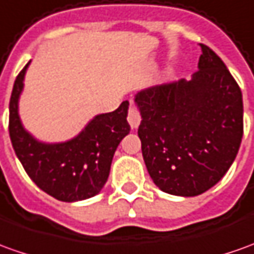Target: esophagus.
<instances>
[{
    "label": "esophagus",
    "instance_id": "34e87169",
    "mask_svg": "<svg viewBox=\"0 0 254 254\" xmlns=\"http://www.w3.org/2000/svg\"><path fill=\"white\" fill-rule=\"evenodd\" d=\"M140 114L139 111L134 108V107H129V113H127V122L132 129H136V127L140 125Z\"/></svg>",
    "mask_w": 254,
    "mask_h": 254
}]
</instances>
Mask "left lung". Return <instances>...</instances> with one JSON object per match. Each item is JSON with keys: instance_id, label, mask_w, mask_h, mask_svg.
<instances>
[{"instance_id": "1", "label": "left lung", "mask_w": 254, "mask_h": 254, "mask_svg": "<svg viewBox=\"0 0 254 254\" xmlns=\"http://www.w3.org/2000/svg\"><path fill=\"white\" fill-rule=\"evenodd\" d=\"M200 46L199 70L190 80L134 94L146 168L163 192L182 197L201 194L221 181L243 134L242 91L221 58Z\"/></svg>"}]
</instances>
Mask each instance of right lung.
Segmentation results:
<instances>
[{
	"label": "right lung",
	"mask_w": 254,
	"mask_h": 254,
	"mask_svg": "<svg viewBox=\"0 0 254 254\" xmlns=\"http://www.w3.org/2000/svg\"><path fill=\"white\" fill-rule=\"evenodd\" d=\"M27 62L19 73L9 101V136L19 161L33 182L57 200L72 203L101 192L110 175L113 157L121 140L130 132L129 101L113 113L98 114L72 139L39 140L22 124L19 98L25 87Z\"/></svg>",
	"instance_id": "right-lung-1"
}]
</instances>
